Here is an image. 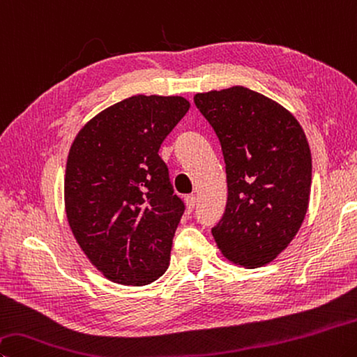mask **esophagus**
<instances>
[{"label":"esophagus","instance_id":"34e87169","mask_svg":"<svg viewBox=\"0 0 357 357\" xmlns=\"http://www.w3.org/2000/svg\"><path fill=\"white\" fill-rule=\"evenodd\" d=\"M184 199H185L187 211L192 212V211H193V207H195V204H197V197H195V195H187Z\"/></svg>","mask_w":357,"mask_h":357}]
</instances>
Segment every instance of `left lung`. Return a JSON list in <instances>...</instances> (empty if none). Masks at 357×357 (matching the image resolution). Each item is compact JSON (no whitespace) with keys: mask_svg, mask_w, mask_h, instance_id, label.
<instances>
[{"mask_svg":"<svg viewBox=\"0 0 357 357\" xmlns=\"http://www.w3.org/2000/svg\"><path fill=\"white\" fill-rule=\"evenodd\" d=\"M222 145L228 201L212 228L228 261L267 265L306 217L312 158L306 134L280 102L242 86L193 96Z\"/></svg>","mask_w":357,"mask_h":357,"instance_id":"8db88e82","label":"left lung"}]
</instances>
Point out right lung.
<instances>
[{"instance_id":"1","label":"right lung","mask_w":357,"mask_h":357,"mask_svg":"<svg viewBox=\"0 0 357 357\" xmlns=\"http://www.w3.org/2000/svg\"><path fill=\"white\" fill-rule=\"evenodd\" d=\"M189 107L183 96L135 95L95 115L71 144L67 220L109 281L146 286L168 268L184 203L173 195L159 148Z\"/></svg>"}]
</instances>
